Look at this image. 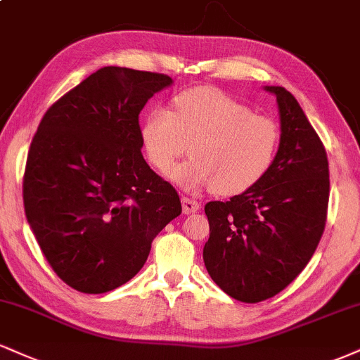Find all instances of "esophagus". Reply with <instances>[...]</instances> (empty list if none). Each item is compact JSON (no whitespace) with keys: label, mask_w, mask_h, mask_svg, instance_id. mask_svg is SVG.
<instances>
[{"label":"esophagus","mask_w":360,"mask_h":360,"mask_svg":"<svg viewBox=\"0 0 360 360\" xmlns=\"http://www.w3.org/2000/svg\"><path fill=\"white\" fill-rule=\"evenodd\" d=\"M181 202H183V211L184 214H193L196 213V211H199V202L196 201V199H191V198H183L181 199Z\"/></svg>","instance_id":"34e87169"}]
</instances>
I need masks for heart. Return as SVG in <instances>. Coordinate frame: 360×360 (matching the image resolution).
Returning <instances> with one entry per match:
<instances>
[{
	"label": "heart",
	"mask_w": 360,
	"mask_h": 360,
	"mask_svg": "<svg viewBox=\"0 0 360 360\" xmlns=\"http://www.w3.org/2000/svg\"><path fill=\"white\" fill-rule=\"evenodd\" d=\"M142 144L150 164L166 171L191 144L193 158L167 177L184 189L214 188L224 196L255 188L271 171L280 150L278 124L253 114L223 90L198 86L174 98V112L158 107L146 117Z\"/></svg>",
	"instance_id": "1"
}]
</instances>
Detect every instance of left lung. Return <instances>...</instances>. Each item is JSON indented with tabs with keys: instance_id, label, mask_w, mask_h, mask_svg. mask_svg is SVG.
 Returning <instances> with one entry per match:
<instances>
[{
	"instance_id": "1",
	"label": "left lung",
	"mask_w": 360,
	"mask_h": 360,
	"mask_svg": "<svg viewBox=\"0 0 360 360\" xmlns=\"http://www.w3.org/2000/svg\"><path fill=\"white\" fill-rule=\"evenodd\" d=\"M263 89L278 103L281 142L274 167L255 188L205 206L207 274L245 304L275 297L300 275L322 238L330 191L326 147L300 103L283 86Z\"/></svg>"
}]
</instances>
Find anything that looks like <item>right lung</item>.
Returning <instances> with one entry per match:
<instances>
[{
	"mask_svg": "<svg viewBox=\"0 0 360 360\" xmlns=\"http://www.w3.org/2000/svg\"><path fill=\"white\" fill-rule=\"evenodd\" d=\"M169 85L162 73L103 67L38 125L23 177L25 213L55 274L82 293L127 283L183 211L176 189L141 153L139 114Z\"/></svg>",
	"mask_w": 360,
	"mask_h": 360,
	"instance_id": "1",
	"label": "right lung"
}]
</instances>
